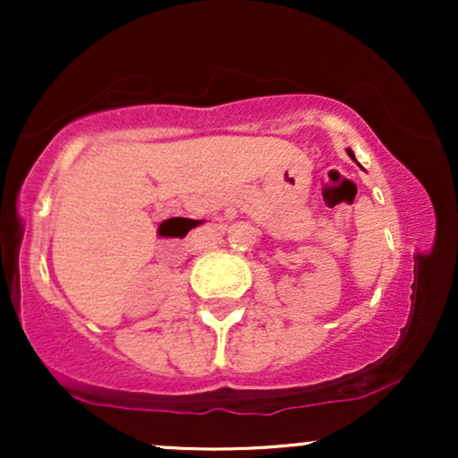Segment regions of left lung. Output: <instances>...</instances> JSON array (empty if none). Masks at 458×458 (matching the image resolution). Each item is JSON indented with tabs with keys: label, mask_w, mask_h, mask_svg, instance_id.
Returning <instances> with one entry per match:
<instances>
[{
	"label": "left lung",
	"mask_w": 458,
	"mask_h": 458,
	"mask_svg": "<svg viewBox=\"0 0 458 458\" xmlns=\"http://www.w3.org/2000/svg\"><path fill=\"white\" fill-rule=\"evenodd\" d=\"M346 152H349V157H351V159H355V155H353V152H351V148H346Z\"/></svg>",
	"instance_id": "left-lung-1"
}]
</instances>
